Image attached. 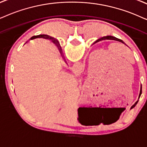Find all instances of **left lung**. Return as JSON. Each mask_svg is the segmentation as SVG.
<instances>
[{
  "instance_id": "1",
  "label": "left lung",
  "mask_w": 147,
  "mask_h": 147,
  "mask_svg": "<svg viewBox=\"0 0 147 147\" xmlns=\"http://www.w3.org/2000/svg\"><path fill=\"white\" fill-rule=\"evenodd\" d=\"M103 39H112V40H117V41L121 42L122 43H124V42H123V40H121L119 39V38H115V37H114V36H106V37H103V38H102L101 39H99V40H96V42L99 41V40H103ZM141 94H142V92H141V90H140V94H139V98H140V95H141Z\"/></svg>"
}]
</instances>
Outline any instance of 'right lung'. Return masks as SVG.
<instances>
[{"instance_id": "add662e5", "label": "right lung", "mask_w": 147, "mask_h": 147, "mask_svg": "<svg viewBox=\"0 0 147 147\" xmlns=\"http://www.w3.org/2000/svg\"><path fill=\"white\" fill-rule=\"evenodd\" d=\"M38 37H42V38H49V36H44V35H41V36H34V37H32V38H30V40H32V39H34L35 38H38Z\"/></svg>"}]
</instances>
